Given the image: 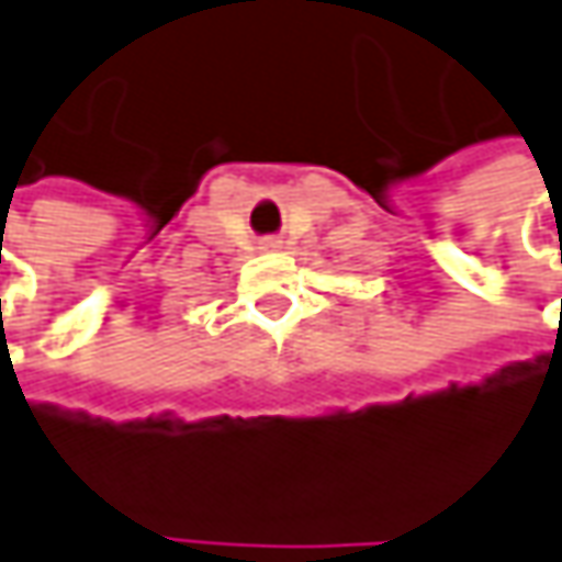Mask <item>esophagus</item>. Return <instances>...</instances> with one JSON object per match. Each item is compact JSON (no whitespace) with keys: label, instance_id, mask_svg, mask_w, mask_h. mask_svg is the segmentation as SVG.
Instances as JSON below:
<instances>
[{"label":"esophagus","instance_id":"34e87169","mask_svg":"<svg viewBox=\"0 0 562 562\" xmlns=\"http://www.w3.org/2000/svg\"><path fill=\"white\" fill-rule=\"evenodd\" d=\"M280 247H282V240L277 237V234H270V237H263V240H260V250H280Z\"/></svg>","mask_w":562,"mask_h":562}]
</instances>
